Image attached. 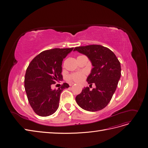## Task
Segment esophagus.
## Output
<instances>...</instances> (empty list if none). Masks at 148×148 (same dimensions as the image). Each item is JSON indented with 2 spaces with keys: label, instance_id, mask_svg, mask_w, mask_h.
Segmentation results:
<instances>
[{
  "label": "esophagus",
  "instance_id": "esophagus-1",
  "mask_svg": "<svg viewBox=\"0 0 148 148\" xmlns=\"http://www.w3.org/2000/svg\"><path fill=\"white\" fill-rule=\"evenodd\" d=\"M71 84H75V83H72Z\"/></svg>",
  "mask_w": 148,
  "mask_h": 148
}]
</instances>
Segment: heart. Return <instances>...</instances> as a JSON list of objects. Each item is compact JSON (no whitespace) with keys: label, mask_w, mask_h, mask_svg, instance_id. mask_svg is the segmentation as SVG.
<instances>
[{"label":"heart","mask_w":148,"mask_h":148,"mask_svg":"<svg viewBox=\"0 0 148 148\" xmlns=\"http://www.w3.org/2000/svg\"><path fill=\"white\" fill-rule=\"evenodd\" d=\"M85 78V74L84 73H76L69 75L68 76V79L70 80H73L75 82H81Z\"/></svg>","instance_id":"obj_1"}]
</instances>
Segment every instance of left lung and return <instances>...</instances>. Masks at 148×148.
<instances>
[{
	"label": "left lung",
	"mask_w": 148,
	"mask_h": 148,
	"mask_svg": "<svg viewBox=\"0 0 148 148\" xmlns=\"http://www.w3.org/2000/svg\"><path fill=\"white\" fill-rule=\"evenodd\" d=\"M74 51L86 55L91 62L93 68L86 81L96 86L92 90L89 87L83 88L75 97L76 102L85 110H102L109 103L117 88L121 75L120 62L112 51L100 45L77 47Z\"/></svg>",
	"instance_id": "obj_1"
}]
</instances>
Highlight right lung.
<instances>
[{
  "label": "right lung",
  "mask_w": 148,
  "mask_h": 148,
  "mask_svg": "<svg viewBox=\"0 0 148 148\" xmlns=\"http://www.w3.org/2000/svg\"><path fill=\"white\" fill-rule=\"evenodd\" d=\"M74 48L53 49L41 52L29 65L25 77V88L29 103L40 116H48L59 107L61 92L69 88L64 83L57 90L51 84L62 80V64Z\"/></svg>",
  "instance_id": "obj_1"
}]
</instances>
